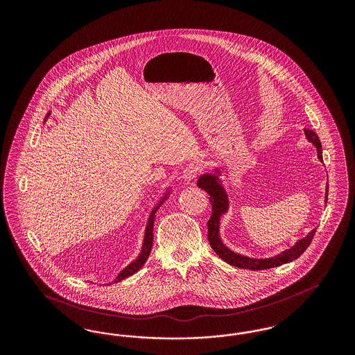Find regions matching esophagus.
I'll use <instances>...</instances> for the list:
<instances>
[{
    "instance_id": "1",
    "label": "esophagus",
    "mask_w": 355,
    "mask_h": 355,
    "mask_svg": "<svg viewBox=\"0 0 355 355\" xmlns=\"http://www.w3.org/2000/svg\"><path fill=\"white\" fill-rule=\"evenodd\" d=\"M198 173H201V166L198 164L191 162L182 171V178L187 181V182H190V181H193L198 175Z\"/></svg>"
}]
</instances>
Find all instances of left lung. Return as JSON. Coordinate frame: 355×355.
<instances>
[{
  "label": "left lung",
  "instance_id": "1",
  "mask_svg": "<svg viewBox=\"0 0 355 355\" xmlns=\"http://www.w3.org/2000/svg\"><path fill=\"white\" fill-rule=\"evenodd\" d=\"M304 132L307 141L315 146L320 161L323 162L321 141H320L318 135H315V132L309 130V129H304ZM220 175H222V168L214 166L211 173H205L198 178V182H197L198 187L203 189L210 196L209 200L211 203V217H210V220H207V230H209L207 238H209L211 249L216 252L220 259H223L229 265H233L234 268H239V269L265 270V269L277 268V266H281L284 263H288V262L297 259L309 248L313 236L315 234V230H311L304 238L297 241L294 243V246H291L290 249H286L270 258H252V257L242 255V254L230 250L222 242L220 234V217L229 211V197H227L225 186L222 185ZM327 194H329V185H326L324 202H327Z\"/></svg>",
  "mask_w": 355,
  "mask_h": 355
}]
</instances>
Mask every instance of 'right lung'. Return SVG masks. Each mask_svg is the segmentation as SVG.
I'll list each match as a JSON object with an SVG mask.
<instances>
[{
  "label": "right lung",
  "instance_id": "obj_1",
  "mask_svg": "<svg viewBox=\"0 0 355 355\" xmlns=\"http://www.w3.org/2000/svg\"><path fill=\"white\" fill-rule=\"evenodd\" d=\"M49 116H51V112L46 114L45 121H46V119H48ZM169 194L170 187H168V189L165 190V193L162 194V197L159 198V201L155 203V206L153 207L152 213H150V216H149V220L146 222V229H145V234H144V242H142V248H141V252L138 254V257H137L135 259H133L125 269H122V270L119 271V274H117V277H116L112 282H109L107 285L119 284L122 279H125V278L133 275L135 272H137V271L139 270V269L145 265L146 259L149 258L150 250H152L153 226H154V220H155V213H157V210L159 209V206L164 203V201L169 197Z\"/></svg>",
  "mask_w": 355,
  "mask_h": 355
}]
</instances>
